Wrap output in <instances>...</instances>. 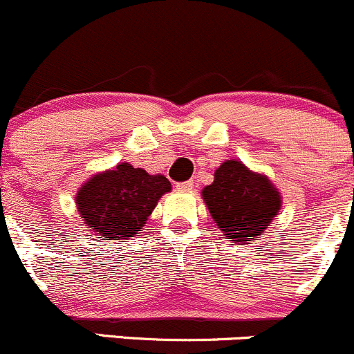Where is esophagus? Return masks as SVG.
<instances>
[{
  "label": "esophagus",
  "mask_w": 354,
  "mask_h": 354,
  "mask_svg": "<svg viewBox=\"0 0 354 354\" xmlns=\"http://www.w3.org/2000/svg\"><path fill=\"white\" fill-rule=\"evenodd\" d=\"M176 187H177V190H182V192H187V190H192L194 182H192V180L178 182V184H176Z\"/></svg>",
  "instance_id": "obj_1"
}]
</instances>
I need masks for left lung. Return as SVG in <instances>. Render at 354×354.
Segmentation results:
<instances>
[{
  "instance_id": "obj_1",
  "label": "left lung",
  "mask_w": 354,
  "mask_h": 354,
  "mask_svg": "<svg viewBox=\"0 0 354 354\" xmlns=\"http://www.w3.org/2000/svg\"><path fill=\"white\" fill-rule=\"evenodd\" d=\"M217 229L236 244H252L279 214L283 198L266 174L254 172L237 158L221 164L214 182L202 189Z\"/></svg>"
}]
</instances>
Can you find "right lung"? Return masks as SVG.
<instances>
[{
    "instance_id": "right-lung-1",
    "label": "right lung",
    "mask_w": 354,
    "mask_h": 354,
    "mask_svg": "<svg viewBox=\"0 0 354 354\" xmlns=\"http://www.w3.org/2000/svg\"><path fill=\"white\" fill-rule=\"evenodd\" d=\"M170 190L172 185L162 174L152 176L122 162L91 176L78 189L75 204L93 236L120 242L137 236L160 197Z\"/></svg>"
}]
</instances>
